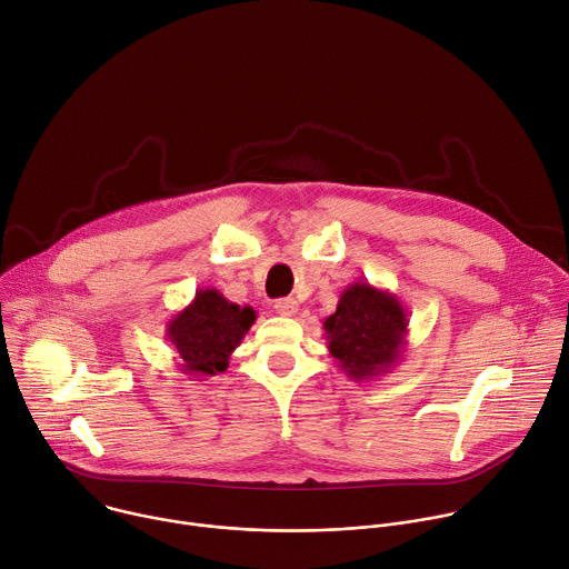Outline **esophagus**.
Returning a JSON list of instances; mask_svg holds the SVG:
<instances>
[{"label": "esophagus", "mask_w": 569, "mask_h": 569, "mask_svg": "<svg viewBox=\"0 0 569 569\" xmlns=\"http://www.w3.org/2000/svg\"><path fill=\"white\" fill-rule=\"evenodd\" d=\"M273 307H276V313H280V316H296L298 313V300H293V298H282Z\"/></svg>", "instance_id": "1"}]
</instances>
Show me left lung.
Listing matches in <instances>:
<instances>
[{"label": "left lung", "mask_w": 569, "mask_h": 569, "mask_svg": "<svg viewBox=\"0 0 569 569\" xmlns=\"http://www.w3.org/2000/svg\"><path fill=\"white\" fill-rule=\"evenodd\" d=\"M402 302L369 282H351L322 329L340 371L356 382L389 373L402 358L409 333Z\"/></svg>", "instance_id": "left-lung-1"}]
</instances>
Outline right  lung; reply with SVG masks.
Listing matches in <instances>:
<instances>
[{
  "label": "right lung",
  "mask_w": 569,
  "mask_h": 569,
  "mask_svg": "<svg viewBox=\"0 0 569 569\" xmlns=\"http://www.w3.org/2000/svg\"><path fill=\"white\" fill-rule=\"evenodd\" d=\"M253 322V307L229 302L218 289H198L196 298L169 320L167 340L180 358V371L204 380L229 367V356Z\"/></svg>",
  "instance_id": "right-lung-1"
}]
</instances>
